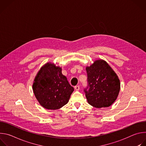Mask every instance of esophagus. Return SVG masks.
Returning a JSON list of instances; mask_svg holds the SVG:
<instances>
[{"label": "esophagus", "mask_w": 146, "mask_h": 146, "mask_svg": "<svg viewBox=\"0 0 146 146\" xmlns=\"http://www.w3.org/2000/svg\"><path fill=\"white\" fill-rule=\"evenodd\" d=\"M74 89L76 90V91H78L80 90V86H76L74 87Z\"/></svg>", "instance_id": "esophagus-1"}]
</instances>
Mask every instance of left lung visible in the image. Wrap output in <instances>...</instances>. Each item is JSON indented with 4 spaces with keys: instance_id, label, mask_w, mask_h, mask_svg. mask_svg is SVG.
I'll use <instances>...</instances> for the list:
<instances>
[{
    "instance_id": "obj_1",
    "label": "left lung",
    "mask_w": 146,
    "mask_h": 146,
    "mask_svg": "<svg viewBox=\"0 0 146 146\" xmlns=\"http://www.w3.org/2000/svg\"><path fill=\"white\" fill-rule=\"evenodd\" d=\"M88 86L84 89L90 105L96 108H108L115 102L120 90V81L106 61L98 59L86 67Z\"/></svg>"
}]
</instances>
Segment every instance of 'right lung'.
<instances>
[{
    "label": "right lung",
    "mask_w": 146,
    "mask_h": 146,
    "mask_svg": "<svg viewBox=\"0 0 146 146\" xmlns=\"http://www.w3.org/2000/svg\"><path fill=\"white\" fill-rule=\"evenodd\" d=\"M40 105L48 110H56L68 103L74 91L62 68L48 62L37 73L32 86Z\"/></svg>",
    "instance_id": "1"
}]
</instances>
